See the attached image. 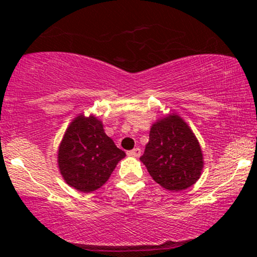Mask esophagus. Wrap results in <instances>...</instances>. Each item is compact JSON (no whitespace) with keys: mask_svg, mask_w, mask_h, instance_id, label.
<instances>
[{"mask_svg":"<svg viewBox=\"0 0 257 257\" xmlns=\"http://www.w3.org/2000/svg\"><path fill=\"white\" fill-rule=\"evenodd\" d=\"M128 155L132 156V157H139V156L141 155V150L139 149V147H135V149L131 150V151H128Z\"/></svg>","mask_w":257,"mask_h":257,"instance_id":"34e87169","label":"esophagus"}]
</instances>
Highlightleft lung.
<instances>
[{
    "instance_id": "8db88e82",
    "label": "left lung",
    "mask_w": 257,
    "mask_h": 257,
    "mask_svg": "<svg viewBox=\"0 0 257 257\" xmlns=\"http://www.w3.org/2000/svg\"><path fill=\"white\" fill-rule=\"evenodd\" d=\"M150 175L169 191H182L199 179L203 155L198 140L178 114L158 120L140 157Z\"/></svg>"
}]
</instances>
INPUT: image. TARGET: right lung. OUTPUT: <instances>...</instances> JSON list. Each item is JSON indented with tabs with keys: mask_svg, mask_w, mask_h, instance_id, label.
<instances>
[{
	"mask_svg": "<svg viewBox=\"0 0 257 257\" xmlns=\"http://www.w3.org/2000/svg\"><path fill=\"white\" fill-rule=\"evenodd\" d=\"M125 157L101 122L94 116H78L67 128L58 152L61 175L81 192H93L107 181L117 163Z\"/></svg>",
	"mask_w": 257,
	"mask_h": 257,
	"instance_id": "add662e5",
	"label": "right lung"
}]
</instances>
